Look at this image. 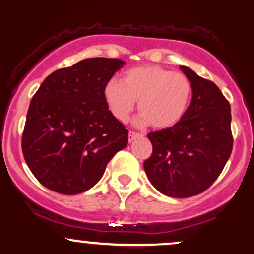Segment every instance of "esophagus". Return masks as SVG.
<instances>
[{
    "instance_id": "esophagus-1",
    "label": "esophagus",
    "mask_w": 254,
    "mask_h": 254,
    "mask_svg": "<svg viewBox=\"0 0 254 254\" xmlns=\"http://www.w3.org/2000/svg\"><path fill=\"white\" fill-rule=\"evenodd\" d=\"M143 135L139 132H135V131H130L129 132V142H132L135 141L136 138H139V137H142Z\"/></svg>"
}]
</instances>
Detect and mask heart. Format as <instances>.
<instances>
[{
    "label": "heart",
    "mask_w": 254,
    "mask_h": 254,
    "mask_svg": "<svg viewBox=\"0 0 254 254\" xmlns=\"http://www.w3.org/2000/svg\"><path fill=\"white\" fill-rule=\"evenodd\" d=\"M192 82L185 74L157 65L129 69L122 82L111 80L104 87V98L113 116L127 122L138 100V124L167 129L188 113L192 99Z\"/></svg>",
    "instance_id": "obj_1"
}]
</instances>
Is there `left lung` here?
I'll return each mask as SVG.
<instances>
[{"instance_id":"8db88e82","label":"left lung","mask_w":254,"mask_h":254,"mask_svg":"<svg viewBox=\"0 0 254 254\" xmlns=\"http://www.w3.org/2000/svg\"><path fill=\"white\" fill-rule=\"evenodd\" d=\"M192 82V100L179 123L148 133L153 153L143 167L154 188L166 196L202 193L228 161L233 149L230 105L212 81L180 65Z\"/></svg>"}]
</instances>
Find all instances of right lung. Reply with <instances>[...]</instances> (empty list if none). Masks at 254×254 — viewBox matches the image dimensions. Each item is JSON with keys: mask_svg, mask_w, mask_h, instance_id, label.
<instances>
[{"mask_svg": "<svg viewBox=\"0 0 254 254\" xmlns=\"http://www.w3.org/2000/svg\"><path fill=\"white\" fill-rule=\"evenodd\" d=\"M117 58H87L49 75L32 98L22 154L49 190L77 194L103 177L129 131L111 113L104 87L124 65Z\"/></svg>", "mask_w": 254, "mask_h": 254, "instance_id": "add662e5", "label": "right lung"}]
</instances>
